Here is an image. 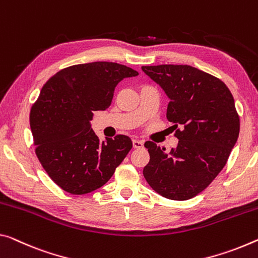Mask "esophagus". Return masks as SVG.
<instances>
[{
    "label": "esophagus",
    "instance_id": "34e87169",
    "mask_svg": "<svg viewBox=\"0 0 258 258\" xmlns=\"http://www.w3.org/2000/svg\"><path fill=\"white\" fill-rule=\"evenodd\" d=\"M144 145V142H142L140 140H133V146L135 149H141Z\"/></svg>",
    "mask_w": 258,
    "mask_h": 258
}]
</instances>
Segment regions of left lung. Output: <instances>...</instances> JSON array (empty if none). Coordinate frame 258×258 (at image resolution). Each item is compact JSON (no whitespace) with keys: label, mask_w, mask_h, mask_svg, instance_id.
Instances as JSON below:
<instances>
[{"label":"left lung","mask_w":258,"mask_h":258,"mask_svg":"<svg viewBox=\"0 0 258 258\" xmlns=\"http://www.w3.org/2000/svg\"><path fill=\"white\" fill-rule=\"evenodd\" d=\"M142 70L164 90L167 120L181 125L177 146L166 153L145 142L150 161L143 169L154 191L187 201L208 187L224 168L240 133L234 99L224 82L190 66L161 64Z\"/></svg>","instance_id":"left-lung-1"}]
</instances>
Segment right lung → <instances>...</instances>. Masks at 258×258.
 Instances as JSON below:
<instances>
[{
    "label": "right lung",
    "mask_w": 258,
    "mask_h": 258,
    "mask_svg": "<svg viewBox=\"0 0 258 258\" xmlns=\"http://www.w3.org/2000/svg\"><path fill=\"white\" fill-rule=\"evenodd\" d=\"M137 75L118 63L92 62L62 69L43 85L30 114L35 153L64 191L83 195L102 187L132 150L124 135L100 142L91 120L110 106L122 79Z\"/></svg>",
    "instance_id": "right-lung-1"
}]
</instances>
